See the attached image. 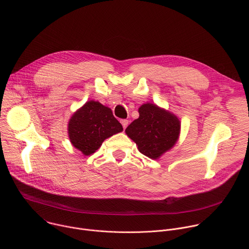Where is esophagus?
<instances>
[{
    "instance_id": "esophagus-1",
    "label": "esophagus",
    "mask_w": 249,
    "mask_h": 249,
    "mask_svg": "<svg viewBox=\"0 0 249 249\" xmlns=\"http://www.w3.org/2000/svg\"><path fill=\"white\" fill-rule=\"evenodd\" d=\"M120 122H121V124H122L123 128H124V129H126V127L128 126V123H129V122H128V120H126V119H122Z\"/></svg>"
}]
</instances>
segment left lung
I'll return each instance as SVG.
<instances>
[{"label": "left lung", "instance_id": "1", "mask_svg": "<svg viewBox=\"0 0 249 249\" xmlns=\"http://www.w3.org/2000/svg\"><path fill=\"white\" fill-rule=\"evenodd\" d=\"M138 111L139 118L126 128L125 133L135 142L140 153L159 160L178 141L180 120L172 112L150 102L142 104Z\"/></svg>", "mask_w": 249, "mask_h": 249}]
</instances>
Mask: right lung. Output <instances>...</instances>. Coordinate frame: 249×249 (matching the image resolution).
Listing matches in <instances>:
<instances>
[{"label":"right lung","mask_w":249,"mask_h":249,"mask_svg":"<svg viewBox=\"0 0 249 249\" xmlns=\"http://www.w3.org/2000/svg\"><path fill=\"white\" fill-rule=\"evenodd\" d=\"M122 131L123 127L113 116L112 110L94 100L87 101L68 123L71 144L84 156L92 155L105 139Z\"/></svg>","instance_id":"obj_1"}]
</instances>
